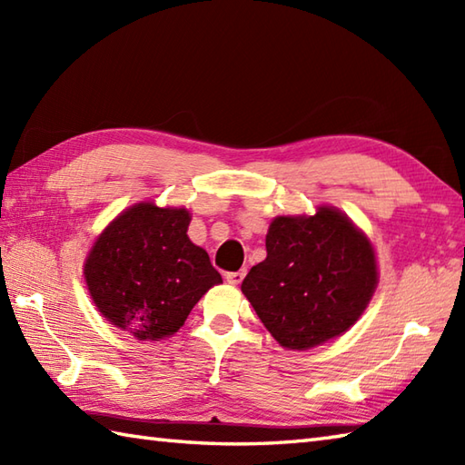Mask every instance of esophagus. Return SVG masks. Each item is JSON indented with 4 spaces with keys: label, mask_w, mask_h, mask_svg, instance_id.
Masks as SVG:
<instances>
[{
    "label": "esophagus",
    "mask_w": 465,
    "mask_h": 465,
    "mask_svg": "<svg viewBox=\"0 0 465 465\" xmlns=\"http://www.w3.org/2000/svg\"><path fill=\"white\" fill-rule=\"evenodd\" d=\"M243 278H245V272H243V270H242V272H227V273H225L227 283H232V285L242 283Z\"/></svg>",
    "instance_id": "1"
}]
</instances>
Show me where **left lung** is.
I'll list each match as a JSON object with an SVG mask.
<instances>
[{
    "label": "left lung",
    "instance_id": "1",
    "mask_svg": "<svg viewBox=\"0 0 465 465\" xmlns=\"http://www.w3.org/2000/svg\"><path fill=\"white\" fill-rule=\"evenodd\" d=\"M268 258L242 292L275 341L288 350L322 345L360 320L378 285L370 240L340 210L278 215L265 235Z\"/></svg>",
    "mask_w": 465,
    "mask_h": 465
}]
</instances>
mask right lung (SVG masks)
<instances>
[{
	"mask_svg": "<svg viewBox=\"0 0 465 465\" xmlns=\"http://www.w3.org/2000/svg\"><path fill=\"white\" fill-rule=\"evenodd\" d=\"M183 207L142 202L105 227L84 275L95 308L140 341L170 338L202 295L222 283L210 255L187 238Z\"/></svg>",
	"mask_w": 465,
	"mask_h": 465,
	"instance_id": "right-lung-1",
	"label": "right lung"
}]
</instances>
